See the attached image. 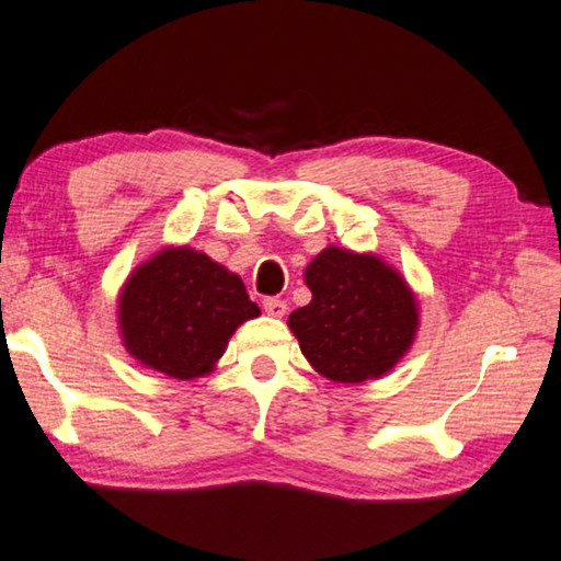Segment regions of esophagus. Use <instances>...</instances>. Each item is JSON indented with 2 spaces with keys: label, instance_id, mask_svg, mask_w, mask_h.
I'll list each match as a JSON object with an SVG mask.
<instances>
[{
  "label": "esophagus",
  "instance_id": "esophagus-1",
  "mask_svg": "<svg viewBox=\"0 0 561 561\" xmlns=\"http://www.w3.org/2000/svg\"><path fill=\"white\" fill-rule=\"evenodd\" d=\"M263 310H266V314H271V317H283L285 312H288V305L278 298H266L263 300Z\"/></svg>",
  "mask_w": 561,
  "mask_h": 561
}]
</instances>
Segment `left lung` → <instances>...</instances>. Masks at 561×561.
I'll return each mask as SVG.
<instances>
[{
    "instance_id": "1",
    "label": "left lung",
    "mask_w": 561,
    "mask_h": 561,
    "mask_svg": "<svg viewBox=\"0 0 561 561\" xmlns=\"http://www.w3.org/2000/svg\"><path fill=\"white\" fill-rule=\"evenodd\" d=\"M310 305L288 327L317 374L336 383H364L393 371L420 327L408 280L376 253L330 244L305 268Z\"/></svg>"
}]
</instances>
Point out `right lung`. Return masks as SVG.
<instances>
[{
  "mask_svg": "<svg viewBox=\"0 0 561 561\" xmlns=\"http://www.w3.org/2000/svg\"><path fill=\"white\" fill-rule=\"evenodd\" d=\"M259 314L237 273L190 247H165L136 266L116 305L126 352L178 380L215 371L237 327Z\"/></svg>",
  "mask_w": 561,
  "mask_h": 561,
  "instance_id": "1",
  "label": "right lung"
}]
</instances>
